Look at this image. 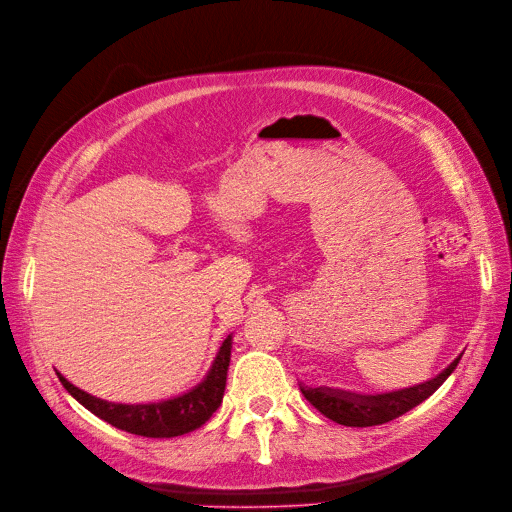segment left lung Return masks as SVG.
Segmentation results:
<instances>
[{"instance_id": "1", "label": "left lung", "mask_w": 512, "mask_h": 512, "mask_svg": "<svg viewBox=\"0 0 512 512\" xmlns=\"http://www.w3.org/2000/svg\"><path fill=\"white\" fill-rule=\"evenodd\" d=\"M458 356L445 371H441L437 377L432 380L403 388V390H392L384 394H356V392H346V390H337V388H310V386H301V394L325 415V418L342 424V426H354V428H367V426H377V424H386L390 420H396L399 415L407 413L409 409L418 407L424 403L432 392H437L441 384L447 380V377L453 373V369L460 363Z\"/></svg>"}]
</instances>
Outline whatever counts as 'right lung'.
Listing matches in <instances>:
<instances>
[{
    "mask_svg": "<svg viewBox=\"0 0 512 512\" xmlns=\"http://www.w3.org/2000/svg\"><path fill=\"white\" fill-rule=\"evenodd\" d=\"M230 354L232 335H227L204 380L192 390L160 403H109L80 390L78 386H73L59 371H56V375H59L61 384L75 401L107 424L147 439H173L200 428L219 409L225 392Z\"/></svg>",
    "mask_w": 512,
    "mask_h": 512,
    "instance_id": "obj_1",
    "label": "right lung"
}]
</instances>
